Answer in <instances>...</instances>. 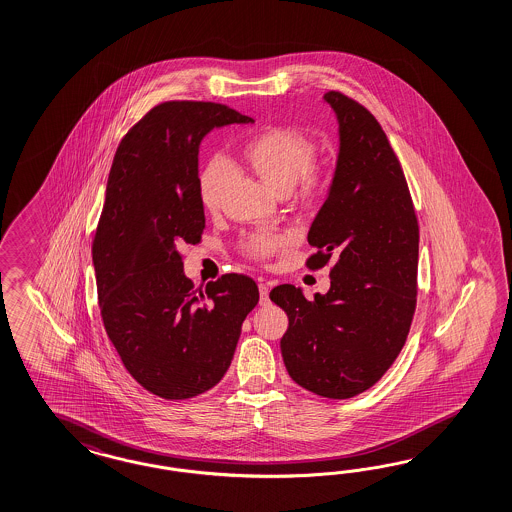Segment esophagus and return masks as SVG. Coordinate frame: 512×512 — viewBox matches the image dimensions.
I'll return each mask as SVG.
<instances>
[{
    "instance_id": "esophagus-1",
    "label": "esophagus",
    "mask_w": 512,
    "mask_h": 512,
    "mask_svg": "<svg viewBox=\"0 0 512 512\" xmlns=\"http://www.w3.org/2000/svg\"><path fill=\"white\" fill-rule=\"evenodd\" d=\"M268 292H270V289H268V285H266V283H259V294H261V305L270 304V298H268Z\"/></svg>"
}]
</instances>
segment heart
Returning <instances> with one entry per match:
<instances>
[{
	"mask_svg": "<svg viewBox=\"0 0 512 512\" xmlns=\"http://www.w3.org/2000/svg\"><path fill=\"white\" fill-rule=\"evenodd\" d=\"M242 156L249 169L277 195L291 194L298 184L305 197L317 194L322 188V175L313 167L315 145L298 130L268 128L249 139ZM227 184V164L223 160L210 162L199 180V194L207 210L216 212L221 207ZM283 246L285 240L277 235H253L248 240L249 253L259 259L270 257Z\"/></svg>",
	"mask_w": 512,
	"mask_h": 512,
	"instance_id": "heart-1",
	"label": "heart"
}]
</instances>
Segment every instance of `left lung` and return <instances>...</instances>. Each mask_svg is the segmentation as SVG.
<instances>
[{"instance_id": "obj_1", "label": "left lung", "mask_w": 512, "mask_h": 512, "mask_svg": "<svg viewBox=\"0 0 512 512\" xmlns=\"http://www.w3.org/2000/svg\"><path fill=\"white\" fill-rule=\"evenodd\" d=\"M339 125L328 197L311 223V270L332 263L330 291L309 302L294 285L270 300L289 328L285 367L298 386L350 399L397 360L414 318L419 227L401 164L373 113L339 91L324 95Z\"/></svg>"}]
</instances>
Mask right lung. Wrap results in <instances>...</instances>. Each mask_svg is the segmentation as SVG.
Here are the masks:
<instances>
[{"label": "right lung", "mask_w": 512, "mask_h": 512, "mask_svg": "<svg viewBox=\"0 0 512 512\" xmlns=\"http://www.w3.org/2000/svg\"><path fill=\"white\" fill-rule=\"evenodd\" d=\"M235 123L253 119L214 102H164L128 130L111 164L93 240L100 315L126 371L167 401L220 382L259 302L242 274L194 291L179 253L205 229L199 145Z\"/></svg>", "instance_id": "obj_1"}]
</instances>
